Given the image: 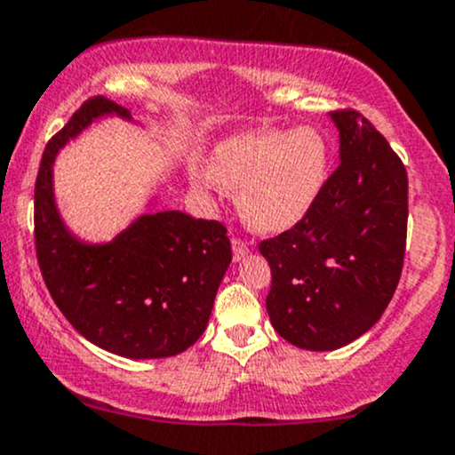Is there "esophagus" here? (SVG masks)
Returning a JSON list of instances; mask_svg holds the SVG:
<instances>
[{
    "instance_id": "1",
    "label": "esophagus",
    "mask_w": 455,
    "mask_h": 455,
    "mask_svg": "<svg viewBox=\"0 0 455 455\" xmlns=\"http://www.w3.org/2000/svg\"><path fill=\"white\" fill-rule=\"evenodd\" d=\"M248 252H250L248 242H243V239L235 237L233 239V259L235 260H242V259L248 257Z\"/></svg>"
}]
</instances>
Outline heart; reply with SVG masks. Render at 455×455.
Listing matches in <instances>:
<instances>
[{
    "mask_svg": "<svg viewBox=\"0 0 455 455\" xmlns=\"http://www.w3.org/2000/svg\"><path fill=\"white\" fill-rule=\"evenodd\" d=\"M327 169L329 145L321 130H254L222 140L212 154V173L201 171L198 180L239 188L245 220L260 231H284L315 205Z\"/></svg>",
    "mask_w": 455,
    "mask_h": 455,
    "instance_id": "heart-1",
    "label": "heart"
}]
</instances>
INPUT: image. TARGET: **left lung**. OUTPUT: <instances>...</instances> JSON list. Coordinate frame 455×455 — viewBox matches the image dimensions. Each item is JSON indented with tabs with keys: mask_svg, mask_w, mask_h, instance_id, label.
Here are the masks:
<instances>
[{
	"mask_svg": "<svg viewBox=\"0 0 455 455\" xmlns=\"http://www.w3.org/2000/svg\"><path fill=\"white\" fill-rule=\"evenodd\" d=\"M340 164L289 231L260 242L267 315L286 342L336 351L379 321L400 282L409 220L402 160L362 113H331Z\"/></svg>",
	"mask_w": 455,
	"mask_h": 455,
	"instance_id": "obj_1",
	"label": "left lung"
}]
</instances>
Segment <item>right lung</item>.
<instances>
[{"label":"right lung","instance_id":"add662e5","mask_svg":"<svg viewBox=\"0 0 455 455\" xmlns=\"http://www.w3.org/2000/svg\"><path fill=\"white\" fill-rule=\"evenodd\" d=\"M104 115L132 119L128 108L96 96L46 143L34 192L38 265L57 307L83 338L119 357H173L205 331L231 265V242L220 222L177 210L143 213L107 243L68 231L55 205V158Z\"/></svg>","mask_w":455,"mask_h":455}]
</instances>
